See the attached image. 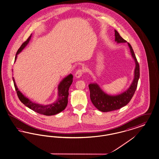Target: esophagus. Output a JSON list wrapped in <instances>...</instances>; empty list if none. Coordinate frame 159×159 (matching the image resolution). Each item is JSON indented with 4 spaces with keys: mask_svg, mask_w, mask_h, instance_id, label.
Listing matches in <instances>:
<instances>
[{
    "mask_svg": "<svg viewBox=\"0 0 159 159\" xmlns=\"http://www.w3.org/2000/svg\"><path fill=\"white\" fill-rule=\"evenodd\" d=\"M84 73V69H78L75 73V77L76 78H80L82 76L83 73Z\"/></svg>",
    "mask_w": 159,
    "mask_h": 159,
    "instance_id": "1",
    "label": "esophagus"
}]
</instances>
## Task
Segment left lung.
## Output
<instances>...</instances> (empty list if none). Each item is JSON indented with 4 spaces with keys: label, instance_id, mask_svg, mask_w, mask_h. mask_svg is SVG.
Returning a JSON list of instances; mask_svg holds the SVG:
<instances>
[{
    "label": "left lung",
    "instance_id": "1",
    "mask_svg": "<svg viewBox=\"0 0 159 159\" xmlns=\"http://www.w3.org/2000/svg\"><path fill=\"white\" fill-rule=\"evenodd\" d=\"M115 41L117 43H127V41L122 38L116 30H115ZM128 45L135 64L133 80L128 89L121 94L110 95L104 92L96 83L89 84L90 100L93 105L100 111L103 112H110L125 106L131 101L136 90L140 77V66L131 45L128 43Z\"/></svg>",
    "mask_w": 159,
    "mask_h": 159
}]
</instances>
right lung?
Here are the masks:
<instances>
[{"instance_id":"add662e5","label":"right lung","mask_w":159,"mask_h":159,"mask_svg":"<svg viewBox=\"0 0 159 159\" xmlns=\"http://www.w3.org/2000/svg\"><path fill=\"white\" fill-rule=\"evenodd\" d=\"M31 38V35L29 37V38L27 39L26 41L21 45V46L20 47V48L16 52L15 58V62L16 60L17 55L22 51V50L29 43ZM73 75L71 74H70L67 76L64 77L60 82L58 86V96L56 101L48 105L39 104L32 102L31 101H30L28 98H27L20 92V90L16 86L14 78H12L15 88L20 102L24 103L26 107L32 109V111L37 112L38 114L44 115L47 116H51L61 112L67 107L68 103L69 90L71 83L73 82Z\"/></svg>"}]
</instances>
